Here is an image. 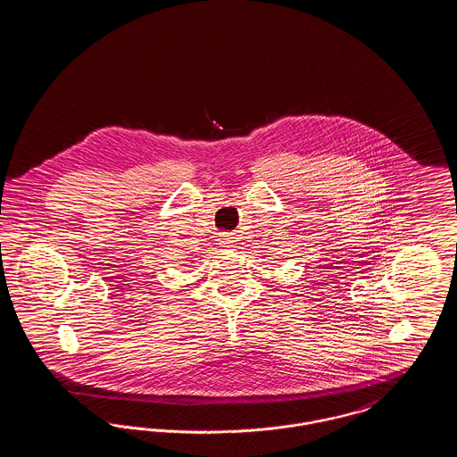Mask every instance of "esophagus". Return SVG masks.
I'll return each mask as SVG.
<instances>
[{
	"mask_svg": "<svg viewBox=\"0 0 457 457\" xmlns=\"http://www.w3.org/2000/svg\"><path fill=\"white\" fill-rule=\"evenodd\" d=\"M219 245L228 248V250H233L235 248V237H229V235H222L219 237Z\"/></svg>",
	"mask_w": 457,
	"mask_h": 457,
	"instance_id": "esophagus-1",
	"label": "esophagus"
}]
</instances>
